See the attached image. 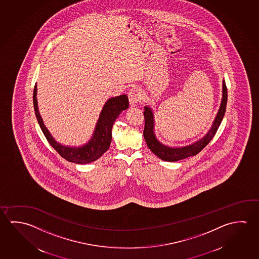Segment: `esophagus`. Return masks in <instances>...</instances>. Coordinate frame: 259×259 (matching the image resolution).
Segmentation results:
<instances>
[{"instance_id":"esophagus-1","label":"esophagus","mask_w":259,"mask_h":259,"mask_svg":"<svg viewBox=\"0 0 259 259\" xmlns=\"http://www.w3.org/2000/svg\"><path fill=\"white\" fill-rule=\"evenodd\" d=\"M142 89L138 87H135L133 89H130L129 93H128V98H129V102L131 105H135L136 103L139 102L142 99Z\"/></svg>"}]
</instances>
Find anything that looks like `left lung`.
Returning <instances> with one entry per match:
<instances>
[{
	"label": "left lung",
	"instance_id": "left-lung-1",
	"mask_svg": "<svg viewBox=\"0 0 259 259\" xmlns=\"http://www.w3.org/2000/svg\"><path fill=\"white\" fill-rule=\"evenodd\" d=\"M228 101V91L225 80L222 84V99L221 106L212 126L206 136L201 139L197 141L190 145L183 147H170L165 144H161V142L157 140L156 136L154 135V120H153V110L149 106H144V136L145 142L149 149L153 152L157 157H159L162 161H177L183 160L190 156H194L202 150L207 144L211 141L215 136L218 129L221 125V121L224 117L226 112V106Z\"/></svg>",
	"mask_w": 259,
	"mask_h": 259
}]
</instances>
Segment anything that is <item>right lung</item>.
Instances as JSON below:
<instances>
[{
	"label": "right lung",
	"instance_id": "add662e5",
	"mask_svg": "<svg viewBox=\"0 0 259 259\" xmlns=\"http://www.w3.org/2000/svg\"><path fill=\"white\" fill-rule=\"evenodd\" d=\"M33 106L38 124L51 146L60 153V156L63 157L67 161L77 164H85L98 160V158L102 156L108 150L112 140V127L114 125L115 119L118 117L122 111L127 109L129 102L126 95H121L115 98H109L100 113L93 136L88 144L78 147H69L62 145L58 143L50 134L38 112L36 85L33 91Z\"/></svg>",
	"mask_w": 259,
	"mask_h": 259
}]
</instances>
